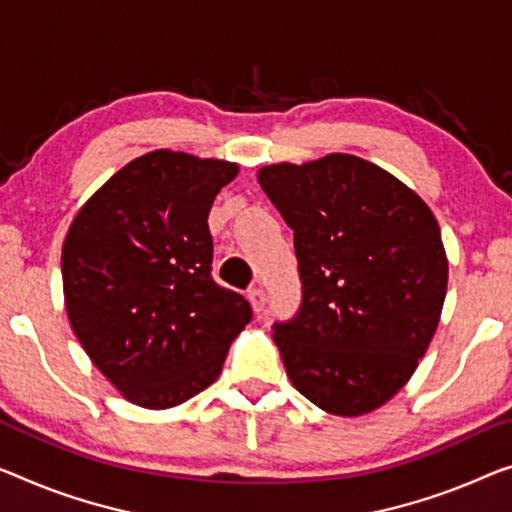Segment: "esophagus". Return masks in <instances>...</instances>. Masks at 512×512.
<instances>
[{
  "mask_svg": "<svg viewBox=\"0 0 512 512\" xmlns=\"http://www.w3.org/2000/svg\"><path fill=\"white\" fill-rule=\"evenodd\" d=\"M248 299H250V305H253L255 312H262V310H264L266 296H264V289H262V287H253V289H250Z\"/></svg>",
  "mask_w": 512,
  "mask_h": 512,
  "instance_id": "esophagus-1",
  "label": "esophagus"
}]
</instances>
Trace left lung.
Listing matches in <instances>:
<instances>
[{
	"label": "left lung",
	"instance_id": "obj_1",
	"mask_svg": "<svg viewBox=\"0 0 512 512\" xmlns=\"http://www.w3.org/2000/svg\"><path fill=\"white\" fill-rule=\"evenodd\" d=\"M294 230L303 303L276 324L292 386L333 416L370 414L418 368L437 331L448 257L432 209L352 154L259 167Z\"/></svg>",
	"mask_w": 512,
	"mask_h": 512
}]
</instances>
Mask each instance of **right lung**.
<instances>
[{"label":"right lung","instance_id":"1","mask_svg":"<svg viewBox=\"0 0 512 512\" xmlns=\"http://www.w3.org/2000/svg\"><path fill=\"white\" fill-rule=\"evenodd\" d=\"M230 160L156 149L75 213L61 248L66 315L91 363L128 402L170 409L218 379L253 317L211 278V204Z\"/></svg>","mask_w":512,"mask_h":512}]
</instances>
